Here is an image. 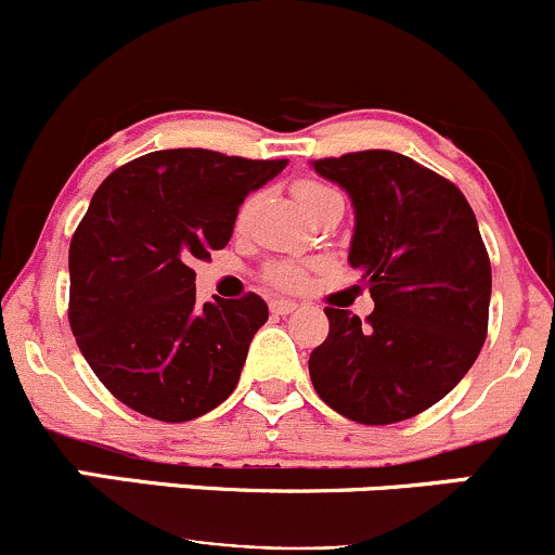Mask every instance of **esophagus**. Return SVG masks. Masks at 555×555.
<instances>
[{
    "mask_svg": "<svg viewBox=\"0 0 555 555\" xmlns=\"http://www.w3.org/2000/svg\"><path fill=\"white\" fill-rule=\"evenodd\" d=\"M296 301H291V299H275L270 305V310H272V315H291V312L296 310Z\"/></svg>",
    "mask_w": 555,
    "mask_h": 555,
    "instance_id": "34e87169",
    "label": "esophagus"
}]
</instances>
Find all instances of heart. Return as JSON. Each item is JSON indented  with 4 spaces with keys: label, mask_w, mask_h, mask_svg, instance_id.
Segmentation results:
<instances>
[{
    "label": "heart",
    "mask_w": 555,
    "mask_h": 555,
    "mask_svg": "<svg viewBox=\"0 0 555 555\" xmlns=\"http://www.w3.org/2000/svg\"><path fill=\"white\" fill-rule=\"evenodd\" d=\"M334 192L331 186L320 184L315 179H299L294 184V197L299 199V205L305 210H310L312 205L318 203L323 194ZM250 219V199H243V205L237 208L235 214V230H243ZM312 264H305V261H270V264L261 270V278L267 280L270 285H275L280 291H296L307 283L310 278Z\"/></svg>",
    "instance_id": "b5f03b06"
}]
</instances>
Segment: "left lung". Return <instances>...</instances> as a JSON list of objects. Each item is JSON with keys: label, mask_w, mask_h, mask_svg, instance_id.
Wrapping results in <instances>:
<instances>
[{"label": "left lung", "mask_w": 555, "mask_h": 555, "mask_svg": "<svg viewBox=\"0 0 555 555\" xmlns=\"http://www.w3.org/2000/svg\"><path fill=\"white\" fill-rule=\"evenodd\" d=\"M350 192L374 312L325 307L328 336L310 356L320 401L361 425H396L441 401L487 341L491 261L465 194L436 170L387 150L315 159Z\"/></svg>", "instance_id": "left-lung-1"}]
</instances>
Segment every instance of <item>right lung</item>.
I'll list each match as a JSON object with an SVG mask.
<instances>
[{
    "instance_id": "add662e5",
    "label": "right lung",
    "mask_w": 555,
    "mask_h": 555,
    "mask_svg": "<svg viewBox=\"0 0 555 555\" xmlns=\"http://www.w3.org/2000/svg\"><path fill=\"white\" fill-rule=\"evenodd\" d=\"M285 159L163 150L106 176L68 248V323L117 401L159 422H190L232 396L267 323L259 294L197 305L194 261L232 237L245 194Z\"/></svg>"
}]
</instances>
